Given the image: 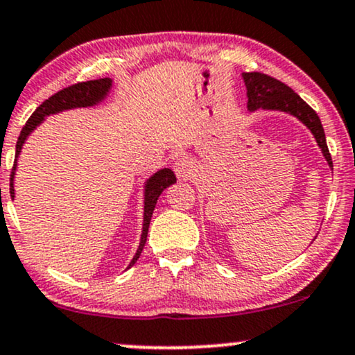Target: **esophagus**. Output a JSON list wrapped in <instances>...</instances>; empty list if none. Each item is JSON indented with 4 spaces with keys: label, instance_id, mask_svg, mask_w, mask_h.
Returning <instances> with one entry per match:
<instances>
[{
    "label": "esophagus",
    "instance_id": "obj_1",
    "mask_svg": "<svg viewBox=\"0 0 355 355\" xmlns=\"http://www.w3.org/2000/svg\"><path fill=\"white\" fill-rule=\"evenodd\" d=\"M173 169L179 179H189L194 174V164L189 157H179L174 161Z\"/></svg>",
    "mask_w": 355,
    "mask_h": 355
}]
</instances>
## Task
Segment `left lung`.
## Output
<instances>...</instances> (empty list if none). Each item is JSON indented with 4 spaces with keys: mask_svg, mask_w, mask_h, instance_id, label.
I'll use <instances>...</instances> for the list:
<instances>
[{
    "mask_svg": "<svg viewBox=\"0 0 355 355\" xmlns=\"http://www.w3.org/2000/svg\"><path fill=\"white\" fill-rule=\"evenodd\" d=\"M242 77L245 87H247L248 110L255 112L261 108V110L286 112L298 118L301 123H304L311 130L314 138H316L318 146L321 148L322 155L326 157L327 164L332 168V159L329 150H327L324 128H322L318 113L295 90H291L290 87L277 80V78L261 72H245L242 73Z\"/></svg>",
    "mask_w": 355,
    "mask_h": 355,
    "instance_id": "left-lung-1",
    "label": "left lung"
}]
</instances>
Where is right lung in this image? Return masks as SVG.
<instances>
[{
	"label": "right lung",
	"instance_id": "obj_1",
	"mask_svg": "<svg viewBox=\"0 0 355 355\" xmlns=\"http://www.w3.org/2000/svg\"><path fill=\"white\" fill-rule=\"evenodd\" d=\"M112 89V78L105 77V78H97V80H89V82H78V84H73L71 87H65V89L59 90L57 94L52 95L42 102L39 107L36 108V112L31 115V118L26 121V125L21 130L19 138H17L16 143V157H15V164H12V171H11V182H10V192L11 198H15V173H16V164H17V156H19L21 150H23V144L33 130H36L39 125L42 123L44 118L54 115V113L64 112V110H72V108H82V107H94L105 100V97L108 95V92ZM176 182V176L174 173L168 168L159 169L157 173L153 174V176L148 179L146 184H144V214H143V232H141V240H139L138 250L135 253L133 260L130 261L128 268H131L137 260L141 255L144 243H146V237H148V229H150V222H151V216L153 211H155L157 198L161 196L166 187H169L171 184Z\"/></svg>",
	"mask_w": 355,
	"mask_h": 355
}]
</instances>
